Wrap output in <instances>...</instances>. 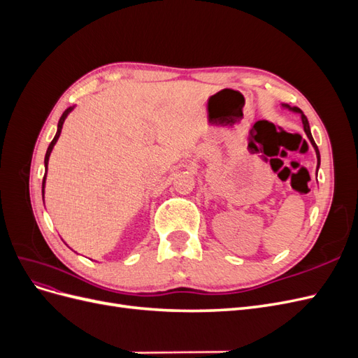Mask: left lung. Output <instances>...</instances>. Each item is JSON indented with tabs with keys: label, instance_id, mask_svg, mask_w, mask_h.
<instances>
[{
	"label": "left lung",
	"instance_id": "1",
	"mask_svg": "<svg viewBox=\"0 0 358 358\" xmlns=\"http://www.w3.org/2000/svg\"><path fill=\"white\" fill-rule=\"evenodd\" d=\"M284 107H288L289 110H292V112H297V113H300L301 115V122H303V128H305V133H306V136H308V138L310 140V143H312V146L315 148V152H317V159H318V164H317V170H318V167H320V150H318V146L315 145V142H313V137H312V134H310V128H309V122H308V117L303 115V112L299 109V107H289L288 104H282Z\"/></svg>",
	"mask_w": 358,
	"mask_h": 358
}]
</instances>
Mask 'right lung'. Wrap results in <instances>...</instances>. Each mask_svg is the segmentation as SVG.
I'll use <instances>...</instances> for the list:
<instances>
[{
	"label": "right lung",
	"mask_w": 358,
	"mask_h": 358,
	"mask_svg": "<svg viewBox=\"0 0 358 358\" xmlns=\"http://www.w3.org/2000/svg\"><path fill=\"white\" fill-rule=\"evenodd\" d=\"M71 109L73 107H69V109L62 113V116L59 117V122H58V131H57V134H55V137H53V140L50 142V145H49V148H48V152H46V157H45V167H46V170H48V162H49V157H50V152H52V149H53V146H55V143H57V140L59 138V134H61V129H62V124H64V121H66V117H67V115L71 112ZM45 182H46V173H45V178H43V185H41V188H45ZM43 192H45V189H43Z\"/></svg>",
	"instance_id": "obj_1"
}]
</instances>
